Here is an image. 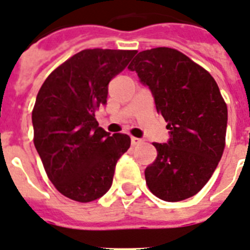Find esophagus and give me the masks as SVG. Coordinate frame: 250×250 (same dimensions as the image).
<instances>
[{"instance_id": "esophagus-1", "label": "esophagus", "mask_w": 250, "mask_h": 250, "mask_svg": "<svg viewBox=\"0 0 250 250\" xmlns=\"http://www.w3.org/2000/svg\"><path fill=\"white\" fill-rule=\"evenodd\" d=\"M131 142H132V145H133V146H136V145L142 144V142H144V140H142V138H137V137H133V136H132Z\"/></svg>"}]
</instances>
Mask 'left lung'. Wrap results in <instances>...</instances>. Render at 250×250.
Returning <instances> with one entry per match:
<instances>
[{"label":"left lung","instance_id":"left-lung-1","mask_svg":"<svg viewBox=\"0 0 250 250\" xmlns=\"http://www.w3.org/2000/svg\"><path fill=\"white\" fill-rule=\"evenodd\" d=\"M155 98L170 140L156 144L145 170L152 194L167 202L193 197L212 177L225 148L228 106L215 79L173 48L142 50L128 66Z\"/></svg>","mask_w":250,"mask_h":250}]
</instances>
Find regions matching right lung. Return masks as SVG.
<instances>
[{
	"mask_svg": "<svg viewBox=\"0 0 250 250\" xmlns=\"http://www.w3.org/2000/svg\"><path fill=\"white\" fill-rule=\"evenodd\" d=\"M137 50L83 49L50 72L37 95L31 121L34 145L56 189L91 202L112 186L115 164L131 146L125 133L99 127L96 110L106 104L108 83Z\"/></svg>",
	"mask_w": 250,
	"mask_h": 250,
	"instance_id": "1",
	"label": "right lung"
}]
</instances>
